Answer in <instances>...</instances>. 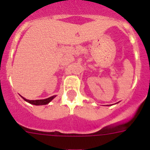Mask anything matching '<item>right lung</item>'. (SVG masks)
Masks as SVG:
<instances>
[{
  "instance_id": "add662e5",
  "label": "right lung",
  "mask_w": 150,
  "mask_h": 150,
  "mask_svg": "<svg viewBox=\"0 0 150 150\" xmlns=\"http://www.w3.org/2000/svg\"><path fill=\"white\" fill-rule=\"evenodd\" d=\"M55 95L54 96H52L50 97V98H48L46 99H43V100H27V99L24 98L23 97H22V98L24 99L25 100H26L27 102H28V103H30V104H34V105H44V104H49L50 101H51L52 99L55 98Z\"/></svg>"
}]
</instances>
